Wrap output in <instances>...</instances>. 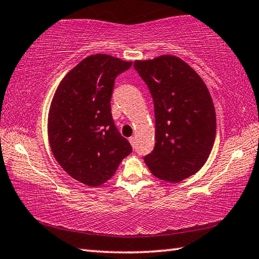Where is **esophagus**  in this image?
Masks as SVG:
<instances>
[{"mask_svg":"<svg viewBox=\"0 0 259 259\" xmlns=\"http://www.w3.org/2000/svg\"><path fill=\"white\" fill-rule=\"evenodd\" d=\"M129 142L131 144V146H133V147L136 146V137H134V136H133V137L129 138Z\"/></svg>","mask_w":259,"mask_h":259,"instance_id":"esophagus-1","label":"esophagus"}]
</instances>
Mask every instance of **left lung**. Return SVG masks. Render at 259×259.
<instances>
[{"label": "left lung", "instance_id": "left-lung-1", "mask_svg": "<svg viewBox=\"0 0 259 259\" xmlns=\"http://www.w3.org/2000/svg\"><path fill=\"white\" fill-rule=\"evenodd\" d=\"M154 103L155 146L144 156L156 178L179 183L202 168L216 137V113L198 73L175 56L136 60Z\"/></svg>", "mask_w": 259, "mask_h": 259}]
</instances>
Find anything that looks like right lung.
<instances>
[{
	"mask_svg": "<svg viewBox=\"0 0 259 259\" xmlns=\"http://www.w3.org/2000/svg\"><path fill=\"white\" fill-rule=\"evenodd\" d=\"M133 63L93 55L69 71L52 99L48 135L56 160L69 176L99 186L133 152L114 123L111 98L117 75Z\"/></svg>",
	"mask_w": 259,
	"mask_h": 259,
	"instance_id": "add662e5",
	"label": "right lung"
}]
</instances>
